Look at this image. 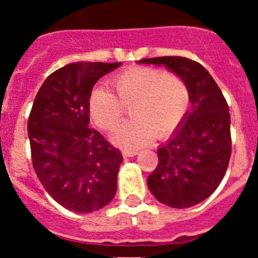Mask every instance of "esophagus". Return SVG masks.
Masks as SVG:
<instances>
[{
  "label": "esophagus",
  "mask_w": 258,
  "mask_h": 258,
  "mask_svg": "<svg viewBox=\"0 0 258 258\" xmlns=\"http://www.w3.org/2000/svg\"><path fill=\"white\" fill-rule=\"evenodd\" d=\"M138 154V151L137 150H122V156L124 157H133L136 156V155Z\"/></svg>",
  "instance_id": "1"
}]
</instances>
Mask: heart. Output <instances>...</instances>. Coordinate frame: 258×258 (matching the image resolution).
Wrapping results in <instances>:
<instances>
[{"mask_svg":"<svg viewBox=\"0 0 258 258\" xmlns=\"http://www.w3.org/2000/svg\"><path fill=\"white\" fill-rule=\"evenodd\" d=\"M116 93L104 86L93 89L88 102L92 121L102 131H113L131 108L134 120L120 126L112 141L126 149L149 145L179 127L190 108L188 86L177 75L152 67H134L112 80Z\"/></svg>","mask_w":258,"mask_h":258,"instance_id":"heart-1","label":"heart"}]
</instances>
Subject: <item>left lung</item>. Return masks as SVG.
I'll list each match as a JSON object with an SVG mask.
<instances>
[{"label":"left lung","mask_w":258,"mask_h":258,"mask_svg":"<svg viewBox=\"0 0 258 258\" xmlns=\"http://www.w3.org/2000/svg\"><path fill=\"white\" fill-rule=\"evenodd\" d=\"M138 63L165 66L188 86L191 108L168 142L157 149L159 164L147 186L160 203L188 208L211 197L231 156L227 102L200 63L183 56L146 58Z\"/></svg>","instance_id":"1"}]
</instances>
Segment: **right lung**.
Returning a JSON list of instances; mask_svg holds the SVG:
<instances>
[{
    "label": "right lung",
    "mask_w": 258,
    "mask_h": 258,
    "mask_svg": "<svg viewBox=\"0 0 258 258\" xmlns=\"http://www.w3.org/2000/svg\"><path fill=\"white\" fill-rule=\"evenodd\" d=\"M121 63L79 61L52 72L28 117L32 164L50 197L66 209L90 213L111 203L122 156L89 127L93 86Z\"/></svg>",
    "instance_id": "1"
}]
</instances>
